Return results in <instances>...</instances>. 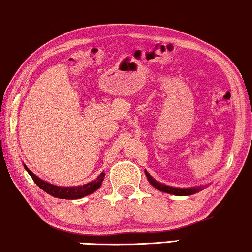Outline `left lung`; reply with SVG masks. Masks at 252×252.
Returning a JSON list of instances; mask_svg holds the SVG:
<instances>
[{
  "label": "left lung",
  "instance_id": "1",
  "mask_svg": "<svg viewBox=\"0 0 252 252\" xmlns=\"http://www.w3.org/2000/svg\"><path fill=\"white\" fill-rule=\"evenodd\" d=\"M145 175L148 177V181L151 183L152 187H155L158 190L163 191V193H168V194H172V195H176V196H188V195H193L197 191L202 190L205 188V186H197V187H189V188H179V187H172V186H166L163 185V183L158 182L149 174L148 171L145 170Z\"/></svg>",
  "mask_w": 252,
  "mask_h": 252
}]
</instances>
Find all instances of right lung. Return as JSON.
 <instances>
[{"mask_svg":"<svg viewBox=\"0 0 252 252\" xmlns=\"http://www.w3.org/2000/svg\"><path fill=\"white\" fill-rule=\"evenodd\" d=\"M24 168L26 169V171L30 174V176L32 177L33 181L39 186V188H41L42 190L46 191V193L50 194L51 196L58 197V199L75 200L87 196V195L97 190V189L101 187V185H102L104 179V172H101L97 176V179L92 181V182L89 183H86V185L83 186H76V187H61V186L52 185V183H49L46 182V181L41 180L40 177H38L35 174H33L25 164Z\"/></svg>","mask_w":252,"mask_h":252,"instance_id":"add662e5","label":"right lung"}]
</instances>
